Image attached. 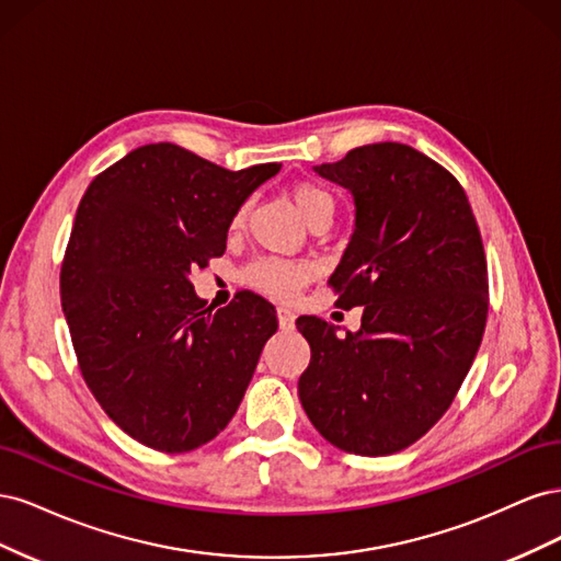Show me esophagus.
Instances as JSON below:
<instances>
[{
    "instance_id": "34e87169",
    "label": "esophagus",
    "mask_w": 561,
    "mask_h": 561,
    "mask_svg": "<svg viewBox=\"0 0 561 561\" xmlns=\"http://www.w3.org/2000/svg\"><path fill=\"white\" fill-rule=\"evenodd\" d=\"M276 313H278V325H280V330H283V332H290V330L295 328V313H293L290 309H285V307H280Z\"/></svg>"
}]
</instances>
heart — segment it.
I'll return each instance as SVG.
<instances>
[{"label": "heart", "instance_id": "obj_1", "mask_svg": "<svg viewBox=\"0 0 561 561\" xmlns=\"http://www.w3.org/2000/svg\"><path fill=\"white\" fill-rule=\"evenodd\" d=\"M293 201L301 217L307 219L309 215L318 210H330L332 213V198L318 190L313 184H299L293 192ZM311 266L307 262H290V260H278V257H262L254 260L245 268V280L257 287V290L274 295L280 299H290L299 293V287L311 278Z\"/></svg>", "mask_w": 561, "mask_h": 561}]
</instances>
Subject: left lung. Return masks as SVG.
<instances>
[{
    "label": "left lung",
    "mask_w": 561,
    "mask_h": 561,
    "mask_svg": "<svg viewBox=\"0 0 561 561\" xmlns=\"http://www.w3.org/2000/svg\"><path fill=\"white\" fill-rule=\"evenodd\" d=\"M313 173L353 201V233L330 283L365 307L358 332L299 316L311 346L299 400L330 445L386 456L439 421L486 322V257L463 186L414 147L351 149Z\"/></svg>",
    "instance_id": "8db88e82"
}]
</instances>
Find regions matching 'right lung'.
Segmentation results:
<instances>
[{
  "label": "right lung",
  "mask_w": 561,
  "mask_h": 561,
  "mask_svg": "<svg viewBox=\"0 0 561 561\" xmlns=\"http://www.w3.org/2000/svg\"><path fill=\"white\" fill-rule=\"evenodd\" d=\"M278 171H227L157 142L110 165L79 203L62 313L91 393L145 447L182 454L222 433L278 330L264 297L239 293L213 311L190 278L225 254L233 217Z\"/></svg>",
  "instance_id": "1"
}]
</instances>
